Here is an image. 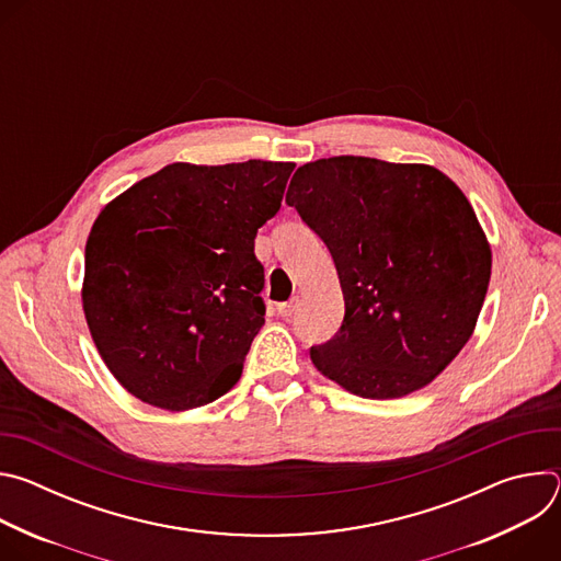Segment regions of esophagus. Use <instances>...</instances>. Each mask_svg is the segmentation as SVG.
<instances>
[{"label":"esophagus","instance_id":"1","mask_svg":"<svg viewBox=\"0 0 561 561\" xmlns=\"http://www.w3.org/2000/svg\"><path fill=\"white\" fill-rule=\"evenodd\" d=\"M297 304H299V299L297 297H293L290 301H284V304H277V312L282 314V317H290L295 310H297Z\"/></svg>","mask_w":561,"mask_h":561}]
</instances>
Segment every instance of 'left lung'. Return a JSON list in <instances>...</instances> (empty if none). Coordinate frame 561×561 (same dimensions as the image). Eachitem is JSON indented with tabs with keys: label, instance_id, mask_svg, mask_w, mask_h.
<instances>
[{
	"label": "left lung",
	"instance_id": "left-lung-1",
	"mask_svg": "<svg viewBox=\"0 0 561 561\" xmlns=\"http://www.w3.org/2000/svg\"><path fill=\"white\" fill-rule=\"evenodd\" d=\"M286 204L324 239L344 293L314 368L366 399L428 386L470 340L491 282V244L459 186L428 164L340 154L299 167Z\"/></svg>",
	"mask_w": 561,
	"mask_h": 561
}]
</instances>
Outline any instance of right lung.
<instances>
[{
	"instance_id": "add662e5",
	"label": "right lung",
	"mask_w": 561,
	"mask_h": 561,
	"mask_svg": "<svg viewBox=\"0 0 561 561\" xmlns=\"http://www.w3.org/2000/svg\"><path fill=\"white\" fill-rule=\"evenodd\" d=\"M293 162L169 164L98 215L82 306L113 377L141 402L191 411L242 377L264 327L255 234Z\"/></svg>"
}]
</instances>
